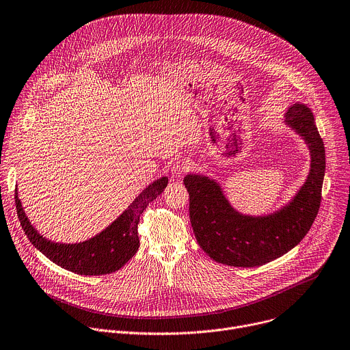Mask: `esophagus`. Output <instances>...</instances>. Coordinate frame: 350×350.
<instances>
[{"label":"esophagus","mask_w":350,"mask_h":350,"mask_svg":"<svg viewBox=\"0 0 350 350\" xmlns=\"http://www.w3.org/2000/svg\"><path fill=\"white\" fill-rule=\"evenodd\" d=\"M190 164H189V161H186V160H178L174 165H172V176H175V178H180V176H183L186 172H189L190 171Z\"/></svg>","instance_id":"34e87169"}]
</instances>
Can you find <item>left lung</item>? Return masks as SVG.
Here are the masks:
<instances>
[{
    "mask_svg": "<svg viewBox=\"0 0 350 350\" xmlns=\"http://www.w3.org/2000/svg\"><path fill=\"white\" fill-rule=\"evenodd\" d=\"M286 124L308 144L312 170L289 206L265 217L242 215L232 208L214 180L186 175L189 215L200 247L217 262L230 267H257L293 249L312 228L321 204L325 174V147L314 115L304 104H293Z\"/></svg>",
    "mask_w": 350,
    "mask_h": 350,
    "instance_id": "8db88e82",
    "label": "left lung"
}]
</instances>
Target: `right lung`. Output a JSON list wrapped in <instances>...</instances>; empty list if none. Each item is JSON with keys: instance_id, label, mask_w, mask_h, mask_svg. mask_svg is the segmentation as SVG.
<instances>
[{"instance_id": "obj_1", "label": "right lung", "mask_w": 350, "mask_h": 350, "mask_svg": "<svg viewBox=\"0 0 350 350\" xmlns=\"http://www.w3.org/2000/svg\"><path fill=\"white\" fill-rule=\"evenodd\" d=\"M168 178H160L146 187L135 202L97 237L75 245L54 243L43 238L29 222L18 193L15 204L22 229L31 245L57 265L81 275H104L122 268L137 252V224L146 207L167 187Z\"/></svg>"}]
</instances>
